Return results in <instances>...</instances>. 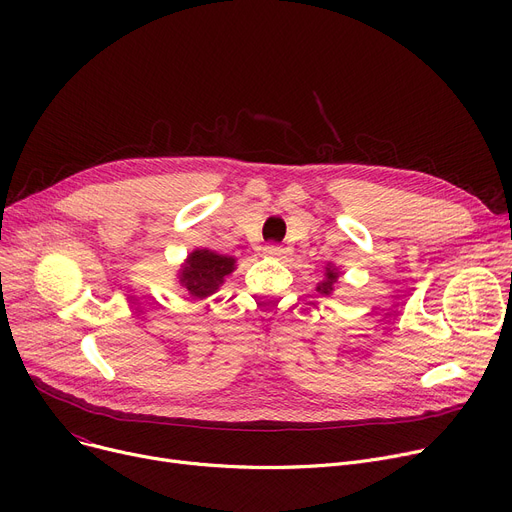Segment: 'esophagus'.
<instances>
[{
	"label": "esophagus",
	"mask_w": 512,
	"mask_h": 512,
	"mask_svg": "<svg viewBox=\"0 0 512 512\" xmlns=\"http://www.w3.org/2000/svg\"><path fill=\"white\" fill-rule=\"evenodd\" d=\"M263 253H265L267 257H274V259H284V255H286V249H284L282 245H276V242H270V245H265V247H263Z\"/></svg>",
	"instance_id": "esophagus-1"
}]
</instances>
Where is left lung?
Listing matches in <instances>:
<instances>
[{
    "label": "left lung",
    "mask_w": 512,
    "mask_h": 512,
    "mask_svg": "<svg viewBox=\"0 0 512 512\" xmlns=\"http://www.w3.org/2000/svg\"><path fill=\"white\" fill-rule=\"evenodd\" d=\"M336 280H338V272H336V270H330V267H328V270H326V280L317 286V290H319L321 294H330V292L334 290V282H336Z\"/></svg>",
    "instance_id": "8db88e82"
}]
</instances>
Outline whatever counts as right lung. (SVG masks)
I'll return each mask as SVG.
<instances>
[{"instance_id":"obj_1","label":"right lung","mask_w":512,"mask_h":512,"mask_svg":"<svg viewBox=\"0 0 512 512\" xmlns=\"http://www.w3.org/2000/svg\"><path fill=\"white\" fill-rule=\"evenodd\" d=\"M234 270V259L218 255L207 249L191 253L180 272V284L197 299L209 297L213 290L224 282V278Z\"/></svg>"}]
</instances>
